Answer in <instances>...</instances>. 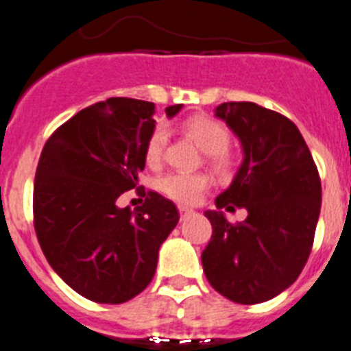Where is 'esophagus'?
<instances>
[{
    "label": "esophagus",
    "instance_id": "34e87169",
    "mask_svg": "<svg viewBox=\"0 0 351 351\" xmlns=\"http://www.w3.org/2000/svg\"><path fill=\"white\" fill-rule=\"evenodd\" d=\"M191 213H193V209L188 208V206H179V215H181V218H186Z\"/></svg>",
    "mask_w": 351,
    "mask_h": 351
}]
</instances>
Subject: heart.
Returning <instances> with one entry per match:
<instances>
[{"instance_id": "1", "label": "heart", "mask_w": 351, "mask_h": 351, "mask_svg": "<svg viewBox=\"0 0 351 351\" xmlns=\"http://www.w3.org/2000/svg\"><path fill=\"white\" fill-rule=\"evenodd\" d=\"M190 136L199 143L204 152L211 154L213 160L223 161L226 149L229 147L230 134L221 122L209 117H193L184 124ZM169 140L167 125L160 124L151 133L145 145V161L149 165H158L163 158L165 145ZM211 179L200 172H172L160 179V190L165 195L181 204H195L208 191Z\"/></svg>"}]
</instances>
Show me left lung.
<instances>
[{"instance_id":"left-lung-1","label":"left lung","mask_w":351,"mask_h":351,"mask_svg":"<svg viewBox=\"0 0 351 351\" xmlns=\"http://www.w3.org/2000/svg\"><path fill=\"white\" fill-rule=\"evenodd\" d=\"M215 117L243 151L234 179L204 215L213 236L200 256L209 284L236 304L271 300L295 282L313 247L322 181L304 136L287 117L256 103H223ZM247 209L232 226L225 213Z\"/></svg>"}]
</instances>
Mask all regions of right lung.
Segmentation results:
<instances>
[{
  "label": "right lung",
  "instance_id": "right-lung-1",
  "mask_svg": "<svg viewBox=\"0 0 351 351\" xmlns=\"http://www.w3.org/2000/svg\"><path fill=\"white\" fill-rule=\"evenodd\" d=\"M181 108L165 113L172 119ZM154 112L140 99L92 104L51 134L38 160L33 217L42 252L67 286L97 304H124L149 286L179 221L172 200L156 191L134 211L117 206L145 169Z\"/></svg>",
  "mask_w": 351,
  "mask_h": 351
}]
</instances>
